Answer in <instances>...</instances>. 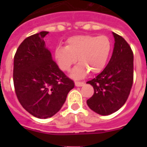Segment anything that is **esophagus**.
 <instances>
[{
	"mask_svg": "<svg viewBox=\"0 0 147 147\" xmlns=\"http://www.w3.org/2000/svg\"><path fill=\"white\" fill-rule=\"evenodd\" d=\"M75 85L76 86H83L84 85L83 82H75Z\"/></svg>",
	"mask_w": 147,
	"mask_h": 147,
	"instance_id": "34e87169",
	"label": "esophagus"
}]
</instances>
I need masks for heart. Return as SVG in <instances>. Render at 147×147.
<instances>
[{"label":"heart","mask_w":147,"mask_h":147,"mask_svg":"<svg viewBox=\"0 0 147 147\" xmlns=\"http://www.w3.org/2000/svg\"><path fill=\"white\" fill-rule=\"evenodd\" d=\"M111 42L105 35L82 34L70 37L66 46H58L54 57L58 66L68 71L77 61L80 62L71 71V76L81 79L90 71L93 74L101 72L108 61L111 52Z\"/></svg>","instance_id":"1"}]
</instances>
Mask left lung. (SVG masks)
Returning <instances> with one entry per match:
<instances>
[{
    "label": "left lung",
    "mask_w": 147,
    "mask_h": 147,
    "mask_svg": "<svg viewBox=\"0 0 147 147\" xmlns=\"http://www.w3.org/2000/svg\"><path fill=\"white\" fill-rule=\"evenodd\" d=\"M114 48L107 66L87 83L94 87V94L86 101L96 113L107 116L119 110L126 102L133 83L134 57L128 43L113 32Z\"/></svg>",
    "instance_id": "1"
}]
</instances>
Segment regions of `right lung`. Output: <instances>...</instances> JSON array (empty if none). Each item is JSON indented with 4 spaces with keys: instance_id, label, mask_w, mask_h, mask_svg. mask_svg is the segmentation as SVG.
Segmentation results:
<instances>
[{
    "instance_id": "obj_1",
    "label": "right lung",
    "mask_w": 147,
    "mask_h": 147,
    "mask_svg": "<svg viewBox=\"0 0 147 147\" xmlns=\"http://www.w3.org/2000/svg\"><path fill=\"white\" fill-rule=\"evenodd\" d=\"M42 31L24 39L14 57L13 82L21 105L40 119L53 117L66 101L75 83L53 61Z\"/></svg>"
}]
</instances>
